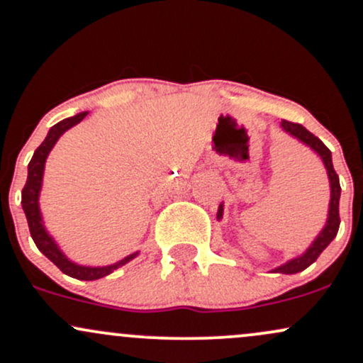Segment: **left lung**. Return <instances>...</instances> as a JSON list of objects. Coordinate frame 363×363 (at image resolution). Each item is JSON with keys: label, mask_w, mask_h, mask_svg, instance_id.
<instances>
[{"label": "left lung", "mask_w": 363, "mask_h": 363, "mask_svg": "<svg viewBox=\"0 0 363 363\" xmlns=\"http://www.w3.org/2000/svg\"><path fill=\"white\" fill-rule=\"evenodd\" d=\"M281 127L286 130L288 133L293 137H296L298 140H302L303 144H307L308 147L315 150L317 154L320 156V160L324 161L325 169H328V177L329 182H331V203H329V218H328V225L324 226V230L320 231V235L317 236L315 242L312 243L311 248L305 252L303 255L300 257L290 260V262L283 264V266L276 267L274 272H284V274H295V272H300L303 269H307L311 264H313L323 254V250L329 243L335 240V236L337 235V230H340V195H341V186H340V178H337L335 168H333V160H331V150H329L325 145L323 144L320 138H317L313 133L308 132L307 128L302 127L300 123H293V121L288 120H281ZM223 216V206H219L218 211V218Z\"/></svg>", "instance_id": "obj_1"}]
</instances>
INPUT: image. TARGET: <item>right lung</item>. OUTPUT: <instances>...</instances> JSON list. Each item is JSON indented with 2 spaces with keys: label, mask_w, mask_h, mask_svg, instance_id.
Masks as SVG:
<instances>
[{
  "label": "right lung",
  "mask_w": 363,
  "mask_h": 363,
  "mask_svg": "<svg viewBox=\"0 0 363 363\" xmlns=\"http://www.w3.org/2000/svg\"><path fill=\"white\" fill-rule=\"evenodd\" d=\"M85 116H87V113H80V115L67 118V120L56 123L55 127H51L50 133H48V137L44 138L43 144L35 149L34 156H32L30 162H28L27 182L22 190V207H23V213H26L30 236L32 240H34L35 245H38L39 250L43 252V254L46 255V257L67 276H72V278L84 279V281H94V279H99V278H104V276L111 274V272L118 269V267H121L123 264L130 262L133 257H137V254L128 255V257L120 260V262L113 264V266H106V267H85V266H79V264H73L72 260L65 257L63 252L56 247V243L52 242L51 236L46 233V230H44L43 221H40L39 202H38L40 185H43L44 162H46L48 154H50L52 145L56 144V140L61 137V133L67 132L68 128L73 127V125L80 123Z\"/></svg>",
  "instance_id": "right-lung-1"
}]
</instances>
